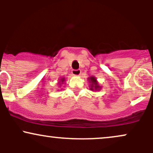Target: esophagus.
Returning a JSON list of instances; mask_svg holds the SVG:
<instances>
[{"label": "esophagus", "instance_id": "34e87169", "mask_svg": "<svg viewBox=\"0 0 153 153\" xmlns=\"http://www.w3.org/2000/svg\"><path fill=\"white\" fill-rule=\"evenodd\" d=\"M80 73H81V71H80V70L79 69H77V70H73L72 71V74L73 75H80Z\"/></svg>", "mask_w": 153, "mask_h": 153}]
</instances>
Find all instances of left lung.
<instances>
[{
	"label": "left lung",
	"mask_w": 153,
	"mask_h": 153,
	"mask_svg": "<svg viewBox=\"0 0 153 153\" xmlns=\"http://www.w3.org/2000/svg\"><path fill=\"white\" fill-rule=\"evenodd\" d=\"M88 80H90L89 81L91 82V90H98V89L100 88V86L98 85L97 81H96V79L94 78V77H91L90 78H88Z\"/></svg>",
	"instance_id": "1"
}]
</instances>
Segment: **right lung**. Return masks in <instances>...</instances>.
<instances>
[{
    "instance_id": "1",
    "label": "right lung",
    "mask_w": 153,
    "mask_h": 153,
    "mask_svg": "<svg viewBox=\"0 0 153 153\" xmlns=\"http://www.w3.org/2000/svg\"><path fill=\"white\" fill-rule=\"evenodd\" d=\"M63 81H65V78H62V79H61L60 82H63Z\"/></svg>"
}]
</instances>
